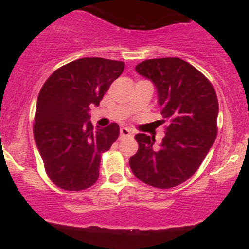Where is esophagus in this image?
<instances>
[{
  "instance_id": "obj_1",
  "label": "esophagus",
  "mask_w": 249,
  "mask_h": 249,
  "mask_svg": "<svg viewBox=\"0 0 249 249\" xmlns=\"http://www.w3.org/2000/svg\"><path fill=\"white\" fill-rule=\"evenodd\" d=\"M132 134H134V132H132L130 129H127V127H122V129H120V139L130 137L132 136Z\"/></svg>"
}]
</instances>
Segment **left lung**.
I'll return each instance as SVG.
<instances>
[{
	"mask_svg": "<svg viewBox=\"0 0 249 249\" xmlns=\"http://www.w3.org/2000/svg\"><path fill=\"white\" fill-rule=\"evenodd\" d=\"M136 71L157 87L165 137L135 136L139 150L130 158L134 175L148 185L169 189L189 179L217 137L218 99L212 83L189 62L178 57L142 61Z\"/></svg>",
	"mask_w": 249,
	"mask_h": 249,
	"instance_id": "obj_1",
	"label": "left lung"
}]
</instances>
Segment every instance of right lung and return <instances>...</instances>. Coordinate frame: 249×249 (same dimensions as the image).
<instances>
[{"mask_svg":"<svg viewBox=\"0 0 249 249\" xmlns=\"http://www.w3.org/2000/svg\"><path fill=\"white\" fill-rule=\"evenodd\" d=\"M124 69L123 61L83 57L53 72L42 87L34 136L48 177L61 189L84 190L99 178L102 154L120 129L115 123L101 129L85 122Z\"/></svg>","mask_w":249,"mask_h":249,"instance_id":"1","label":"right lung"}]
</instances>
